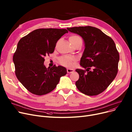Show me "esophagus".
Returning a JSON list of instances; mask_svg holds the SVG:
<instances>
[{"label": "esophagus", "instance_id": "obj_1", "mask_svg": "<svg viewBox=\"0 0 132 132\" xmlns=\"http://www.w3.org/2000/svg\"><path fill=\"white\" fill-rule=\"evenodd\" d=\"M73 72H74V70H73V69H71V68H67V72L68 73H71Z\"/></svg>", "mask_w": 132, "mask_h": 132}]
</instances>
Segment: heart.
Masks as SVG:
<instances>
[{
    "instance_id": "1",
    "label": "heart",
    "mask_w": 132,
    "mask_h": 132,
    "mask_svg": "<svg viewBox=\"0 0 132 132\" xmlns=\"http://www.w3.org/2000/svg\"><path fill=\"white\" fill-rule=\"evenodd\" d=\"M71 43L74 46L79 41L82 40L81 38L77 35H72L69 38ZM60 63L66 67H71L73 65V62L75 61V58L72 56L62 55L59 58Z\"/></svg>"
}]
</instances>
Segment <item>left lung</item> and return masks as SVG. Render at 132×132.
I'll return each instance as SVG.
<instances>
[{
    "mask_svg": "<svg viewBox=\"0 0 132 132\" xmlns=\"http://www.w3.org/2000/svg\"><path fill=\"white\" fill-rule=\"evenodd\" d=\"M67 29L80 35L85 43L80 60L81 66L85 70H75L79 74L75 85L85 95H99L111 84L118 71L119 54L114 41L100 29L92 26L67 28Z\"/></svg>",
    "mask_w": 132,
    "mask_h": 132,
    "instance_id": "1",
    "label": "left lung"
}]
</instances>
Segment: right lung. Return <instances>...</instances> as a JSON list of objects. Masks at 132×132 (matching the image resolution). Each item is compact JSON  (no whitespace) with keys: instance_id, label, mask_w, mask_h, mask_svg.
Segmentation results:
<instances>
[{"instance_id":"add662e5","label":"right lung","mask_w":132,"mask_h":132,"mask_svg":"<svg viewBox=\"0 0 132 132\" xmlns=\"http://www.w3.org/2000/svg\"><path fill=\"white\" fill-rule=\"evenodd\" d=\"M68 32L66 29L40 28L32 31L19 40L13 60L19 81L31 93L43 95L56 87L67 73L61 66L46 68L44 57L54 52L57 41Z\"/></svg>"}]
</instances>
